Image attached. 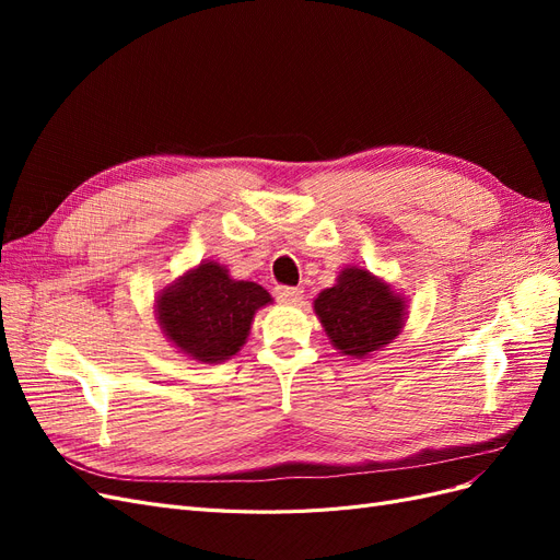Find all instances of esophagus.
Listing matches in <instances>:
<instances>
[{
	"instance_id": "34e87169",
	"label": "esophagus",
	"mask_w": 560,
	"mask_h": 560,
	"mask_svg": "<svg viewBox=\"0 0 560 560\" xmlns=\"http://www.w3.org/2000/svg\"><path fill=\"white\" fill-rule=\"evenodd\" d=\"M276 299H280L284 303H296V301L303 299V290H301V287H284V284H280V287H276Z\"/></svg>"
}]
</instances>
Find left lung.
<instances>
[{"label":"left lung","mask_w":560,"mask_h":560,"mask_svg":"<svg viewBox=\"0 0 560 560\" xmlns=\"http://www.w3.org/2000/svg\"><path fill=\"white\" fill-rule=\"evenodd\" d=\"M313 308L331 346L354 360L393 343L406 317V301L360 266L343 268L336 284L317 294Z\"/></svg>","instance_id":"1"}]
</instances>
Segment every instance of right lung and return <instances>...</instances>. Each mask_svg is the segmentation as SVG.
Returning <instances> with one entry per match:
<instances>
[{
  "label": "right lung",
  "instance_id": "right-lung-1",
  "mask_svg": "<svg viewBox=\"0 0 560 560\" xmlns=\"http://www.w3.org/2000/svg\"><path fill=\"white\" fill-rule=\"evenodd\" d=\"M270 301L261 284L233 280L222 264L200 261L161 290L156 319L179 352L217 364L245 346L254 313Z\"/></svg>",
  "mask_w": 560,
  "mask_h": 560
}]
</instances>
